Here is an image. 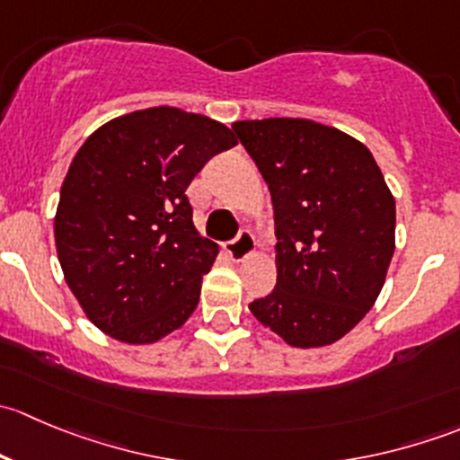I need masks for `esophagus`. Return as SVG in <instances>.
I'll list each match as a JSON object with an SVG mask.
<instances>
[{
  "mask_svg": "<svg viewBox=\"0 0 460 460\" xmlns=\"http://www.w3.org/2000/svg\"><path fill=\"white\" fill-rule=\"evenodd\" d=\"M226 253H229L231 260H235V262H243V260H247L249 256H253L256 253V240H253L252 231H240L238 238L231 240L229 244H226Z\"/></svg>",
  "mask_w": 460,
  "mask_h": 460,
  "instance_id": "esophagus-1",
  "label": "esophagus"
}]
</instances>
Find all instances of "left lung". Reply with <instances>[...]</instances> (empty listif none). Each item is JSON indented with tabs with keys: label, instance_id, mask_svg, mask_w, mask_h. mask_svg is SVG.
Listing matches in <instances>:
<instances>
[{
	"label": "left lung",
	"instance_id": "8db88e82",
	"mask_svg": "<svg viewBox=\"0 0 460 460\" xmlns=\"http://www.w3.org/2000/svg\"><path fill=\"white\" fill-rule=\"evenodd\" d=\"M267 180L276 289L249 305L287 345L341 341L374 307L396 247V202L363 142L300 118L235 122Z\"/></svg>",
	"mask_w": 460,
	"mask_h": 460
}]
</instances>
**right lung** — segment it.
<instances>
[{
	"label": "right lung",
	"mask_w": 460,
	"mask_h": 460,
	"mask_svg": "<svg viewBox=\"0 0 460 460\" xmlns=\"http://www.w3.org/2000/svg\"><path fill=\"white\" fill-rule=\"evenodd\" d=\"M234 131L175 106L102 124L73 157L55 213L64 280L100 332L153 345L196 312L217 244L193 225L191 180Z\"/></svg>",
	"instance_id": "obj_1"
}]
</instances>
